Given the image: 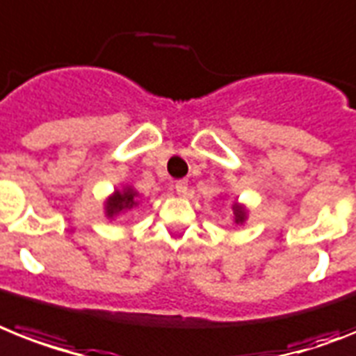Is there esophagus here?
<instances>
[{
  "label": "esophagus",
  "instance_id": "34e87169",
  "mask_svg": "<svg viewBox=\"0 0 356 356\" xmlns=\"http://www.w3.org/2000/svg\"><path fill=\"white\" fill-rule=\"evenodd\" d=\"M175 189H176V193H178V195H180V196L187 195V180H178V181H176Z\"/></svg>",
  "mask_w": 356,
  "mask_h": 356
}]
</instances>
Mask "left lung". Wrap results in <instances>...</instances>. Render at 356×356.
I'll use <instances>...</instances> for the list:
<instances>
[{"label": "left lung", "instance_id": "8db88e82", "mask_svg": "<svg viewBox=\"0 0 356 356\" xmlns=\"http://www.w3.org/2000/svg\"><path fill=\"white\" fill-rule=\"evenodd\" d=\"M231 209H233V222L236 225H242L243 222L248 220V209H245V205L236 204V202H234Z\"/></svg>", "mask_w": 356, "mask_h": 356}]
</instances>
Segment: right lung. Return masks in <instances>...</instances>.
Segmentation results:
<instances>
[{
  "label": "right lung",
  "mask_w": 356,
  "mask_h": 356,
  "mask_svg": "<svg viewBox=\"0 0 356 356\" xmlns=\"http://www.w3.org/2000/svg\"><path fill=\"white\" fill-rule=\"evenodd\" d=\"M138 191L132 185H125L123 189H116L113 195L105 200V216L108 220H114L125 211H131L132 207H138Z\"/></svg>",
  "instance_id": "1"
}]
</instances>
